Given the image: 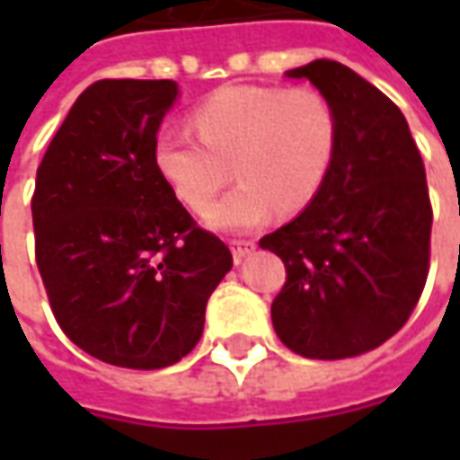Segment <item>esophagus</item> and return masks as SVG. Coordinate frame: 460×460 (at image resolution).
<instances>
[{"label": "esophagus", "instance_id": "obj_1", "mask_svg": "<svg viewBox=\"0 0 460 460\" xmlns=\"http://www.w3.org/2000/svg\"><path fill=\"white\" fill-rule=\"evenodd\" d=\"M253 249H256V241H243V239L231 241V253H234V261H236V263H239L241 259H246Z\"/></svg>", "mask_w": 460, "mask_h": 460}]
</instances>
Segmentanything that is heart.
I'll return each instance as SVG.
<instances>
[{
  "label": "heart",
  "mask_w": 460,
  "mask_h": 460,
  "mask_svg": "<svg viewBox=\"0 0 460 460\" xmlns=\"http://www.w3.org/2000/svg\"><path fill=\"white\" fill-rule=\"evenodd\" d=\"M194 125L199 135L160 128L152 157L177 199L194 211L217 197L231 164L239 184L204 214L219 231H251L276 209H305L338 150V115L315 88H221L194 111Z\"/></svg>",
  "instance_id": "obj_1"
}]
</instances>
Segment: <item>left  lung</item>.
<instances>
[{
    "instance_id": "left-lung-1",
    "label": "left lung",
    "mask_w": 460,
    "mask_h": 460,
    "mask_svg": "<svg viewBox=\"0 0 460 460\" xmlns=\"http://www.w3.org/2000/svg\"><path fill=\"white\" fill-rule=\"evenodd\" d=\"M308 78L338 115V150L318 197L259 241L286 263L270 305L283 345L308 359H345L402 330L429 276L431 201L406 118L352 68L318 58Z\"/></svg>"
}]
</instances>
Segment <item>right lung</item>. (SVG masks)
<instances>
[{"instance_id":"1","label":"right lung","mask_w":460,"mask_h":460,"mask_svg":"<svg viewBox=\"0 0 460 460\" xmlns=\"http://www.w3.org/2000/svg\"><path fill=\"white\" fill-rule=\"evenodd\" d=\"M177 95L174 81H95L36 170V266L56 323L84 352L128 369L190 355L234 263L152 157Z\"/></svg>"}]
</instances>
